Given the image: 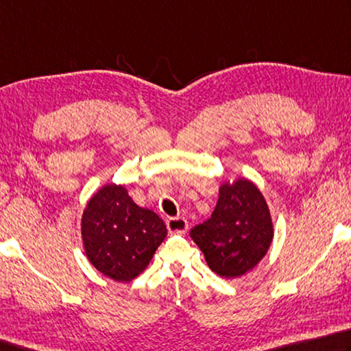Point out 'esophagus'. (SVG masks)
<instances>
[{"label": "esophagus", "mask_w": 351, "mask_h": 351, "mask_svg": "<svg viewBox=\"0 0 351 351\" xmlns=\"http://www.w3.org/2000/svg\"><path fill=\"white\" fill-rule=\"evenodd\" d=\"M167 228L170 233H184L187 230V221L184 218H169L167 221Z\"/></svg>", "instance_id": "1"}]
</instances>
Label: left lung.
I'll list each match as a JSON object with an SVG mask.
<instances>
[{
  "label": "left lung",
  "mask_w": 351,
  "mask_h": 351,
  "mask_svg": "<svg viewBox=\"0 0 351 351\" xmlns=\"http://www.w3.org/2000/svg\"><path fill=\"white\" fill-rule=\"evenodd\" d=\"M207 265L222 278H239L265 256L273 239L270 210L248 180L224 182L212 216L192 228Z\"/></svg>",
  "instance_id": "left-lung-1"
}]
</instances>
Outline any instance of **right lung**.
Returning a JSON list of instances; mask_svg holds the SVG:
<instances>
[{"label": "right lung", "instance_id": "right-lung-1", "mask_svg": "<svg viewBox=\"0 0 351 351\" xmlns=\"http://www.w3.org/2000/svg\"><path fill=\"white\" fill-rule=\"evenodd\" d=\"M81 234L95 269L130 282L149 265L167 228L155 212L136 206L124 186L107 184L87 202Z\"/></svg>", "mask_w": 351, "mask_h": 351}]
</instances>
